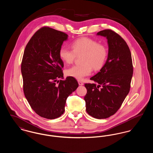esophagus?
<instances>
[{
    "instance_id": "34e87169",
    "label": "esophagus",
    "mask_w": 153,
    "mask_h": 153,
    "mask_svg": "<svg viewBox=\"0 0 153 153\" xmlns=\"http://www.w3.org/2000/svg\"><path fill=\"white\" fill-rule=\"evenodd\" d=\"M78 82H79V84L80 85H84V83L82 81H81L80 80H78Z\"/></svg>"
}]
</instances>
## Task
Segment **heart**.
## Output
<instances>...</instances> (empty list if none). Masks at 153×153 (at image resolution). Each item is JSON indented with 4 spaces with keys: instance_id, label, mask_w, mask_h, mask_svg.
I'll use <instances>...</instances> for the list:
<instances>
[{
    "instance_id": "b5f03b06",
    "label": "heart",
    "mask_w": 153,
    "mask_h": 153,
    "mask_svg": "<svg viewBox=\"0 0 153 153\" xmlns=\"http://www.w3.org/2000/svg\"><path fill=\"white\" fill-rule=\"evenodd\" d=\"M72 50L62 46L59 50V57L65 64H72L77 56H81L82 64L72 66L66 69L68 76L81 80L91 74L92 68L99 70L104 66L107 56V51L103 44L95 39L83 37L73 41L71 44Z\"/></svg>"
}]
</instances>
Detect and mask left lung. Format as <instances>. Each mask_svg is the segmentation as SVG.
I'll return each mask as SVG.
<instances>
[{"label":"left lung","mask_w":153,"mask_h":153,"mask_svg":"<svg viewBox=\"0 0 153 153\" xmlns=\"http://www.w3.org/2000/svg\"><path fill=\"white\" fill-rule=\"evenodd\" d=\"M97 35L107 39L108 57L100 72L90 79L95 83L85 84L84 100L88 114L102 119L115 114L129 93L133 66L130 49L118 34L107 29Z\"/></svg>","instance_id":"8db88e82"}]
</instances>
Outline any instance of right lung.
Listing matches in <instances>:
<instances>
[{
	"label": "right lung",
	"instance_id": "right-lung-1",
	"mask_svg": "<svg viewBox=\"0 0 153 153\" xmlns=\"http://www.w3.org/2000/svg\"><path fill=\"white\" fill-rule=\"evenodd\" d=\"M68 36L44 27L27 44L21 64L23 92L30 105L40 117L54 119L65 111L68 97L79 87L72 77L64 79L59 50Z\"/></svg>",
	"mask_w": 153,
	"mask_h": 153
}]
</instances>
